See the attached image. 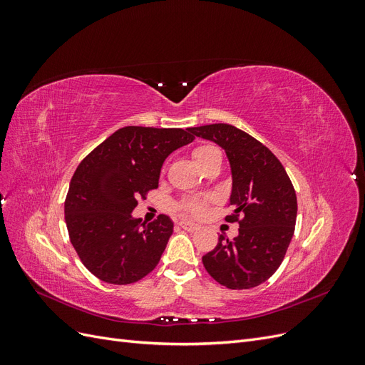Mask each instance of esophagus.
<instances>
[{"mask_svg": "<svg viewBox=\"0 0 365 365\" xmlns=\"http://www.w3.org/2000/svg\"><path fill=\"white\" fill-rule=\"evenodd\" d=\"M182 230H187V231H196L200 230V225L195 224V222H189V220H181V222L178 224Z\"/></svg>", "mask_w": 365, "mask_h": 365, "instance_id": "1", "label": "esophagus"}]
</instances>
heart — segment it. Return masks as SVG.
Returning a JSON list of instances; mask_svg holds the SVG:
<instances>
[{
    "label": "heart",
    "instance_id": "1",
    "mask_svg": "<svg viewBox=\"0 0 365 365\" xmlns=\"http://www.w3.org/2000/svg\"><path fill=\"white\" fill-rule=\"evenodd\" d=\"M193 158L197 163V165L202 169L205 164H208L215 158H220V152L208 145H201L193 149ZM213 201L212 196H202V197H185V200H181L180 202H176V210L184 215H192V216H202L210 202Z\"/></svg>",
    "mask_w": 365,
    "mask_h": 365
}]
</instances>
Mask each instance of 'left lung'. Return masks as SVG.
<instances>
[{
  "label": "left lung",
  "mask_w": 365,
  "mask_h": 365,
  "mask_svg": "<svg viewBox=\"0 0 365 365\" xmlns=\"http://www.w3.org/2000/svg\"><path fill=\"white\" fill-rule=\"evenodd\" d=\"M225 149L233 173V192L225 220L239 222V236H219L202 256L207 272L228 289H251L279 269L294 236L297 195L279 158L259 140L233 125L189 129Z\"/></svg>",
  "instance_id": "left-lung-1"
}]
</instances>
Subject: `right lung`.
I'll return each mask as SVG.
<instances>
[{
    "mask_svg": "<svg viewBox=\"0 0 365 365\" xmlns=\"http://www.w3.org/2000/svg\"><path fill=\"white\" fill-rule=\"evenodd\" d=\"M193 138L189 129L126 126L77 165L65 197V222L77 256L97 279L130 284L155 269L173 222L160 215L143 224L130 213L158 187L164 160Z\"/></svg>",
    "mask_w": 365,
    "mask_h": 365,
    "instance_id": "add662e5",
    "label": "right lung"
}]
</instances>
